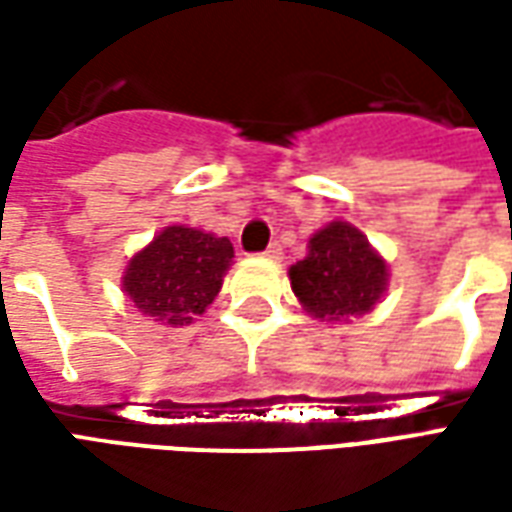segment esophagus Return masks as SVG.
I'll use <instances>...</instances> for the list:
<instances>
[{"mask_svg": "<svg viewBox=\"0 0 512 512\" xmlns=\"http://www.w3.org/2000/svg\"><path fill=\"white\" fill-rule=\"evenodd\" d=\"M266 257H271V260H279V257H282V244H279V241H274V244H268Z\"/></svg>", "mask_w": 512, "mask_h": 512, "instance_id": "34e87169", "label": "esophagus"}]
</instances>
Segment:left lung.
Returning <instances> with one entry per match:
<instances>
[{
    "label": "left lung",
    "mask_w": 512,
    "mask_h": 512,
    "mask_svg": "<svg viewBox=\"0 0 512 512\" xmlns=\"http://www.w3.org/2000/svg\"><path fill=\"white\" fill-rule=\"evenodd\" d=\"M290 288L321 321L365 315L386 290V263L354 224L332 222L310 238L307 257L290 266Z\"/></svg>",
    "instance_id": "1"
}]
</instances>
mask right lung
Listing matches in <instances>:
<instances>
[{"label":"right lung","instance_id":"right-lung-1","mask_svg":"<svg viewBox=\"0 0 512 512\" xmlns=\"http://www.w3.org/2000/svg\"><path fill=\"white\" fill-rule=\"evenodd\" d=\"M233 257L230 238L172 224L128 260L123 290L153 321L189 326L216 299Z\"/></svg>","mask_w":512,"mask_h":512}]
</instances>
